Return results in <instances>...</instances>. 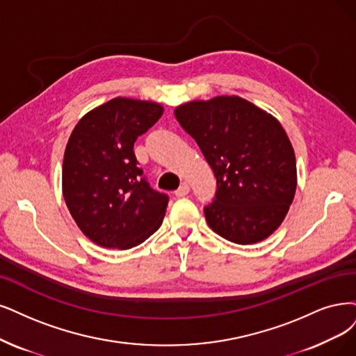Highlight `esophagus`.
<instances>
[{"instance_id":"esophagus-1","label":"esophagus","mask_w":356,"mask_h":356,"mask_svg":"<svg viewBox=\"0 0 356 356\" xmlns=\"http://www.w3.org/2000/svg\"><path fill=\"white\" fill-rule=\"evenodd\" d=\"M189 191H191V188H189L188 183H183V185H180L179 189L175 193H176L177 198H183V196H186L189 193Z\"/></svg>"}]
</instances>
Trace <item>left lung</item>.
Returning a JSON list of instances; mask_svg holds the SVG:
<instances>
[{
	"label": "left lung",
	"mask_w": 356,
	"mask_h": 356,
	"mask_svg": "<svg viewBox=\"0 0 356 356\" xmlns=\"http://www.w3.org/2000/svg\"><path fill=\"white\" fill-rule=\"evenodd\" d=\"M217 179L204 208L208 226L233 243L267 239L296 192V158L277 118L236 95L191 101L175 110Z\"/></svg>",
	"instance_id": "left-lung-1"
}]
</instances>
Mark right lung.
I'll use <instances>...</instances> for the list:
<instances>
[{
    "label": "right lung",
    "instance_id": "1",
    "mask_svg": "<svg viewBox=\"0 0 356 356\" xmlns=\"http://www.w3.org/2000/svg\"><path fill=\"white\" fill-rule=\"evenodd\" d=\"M163 105L118 97L86 113L64 151L63 196L86 238L130 249L161 226L168 196L138 167L134 145L163 115Z\"/></svg>",
    "mask_w": 356,
    "mask_h": 356
}]
</instances>
